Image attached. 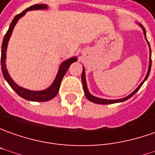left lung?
<instances>
[{
	"mask_svg": "<svg viewBox=\"0 0 155 155\" xmlns=\"http://www.w3.org/2000/svg\"><path fill=\"white\" fill-rule=\"evenodd\" d=\"M138 25H139V26L143 29V34H144V36H145V39H146V41H148L147 36H146V31H145V28L143 26V25H141V24H139V23H138ZM148 47H149V52H150V54H150V58H149V65H148V72H147V75H146V77H145V78L143 79V82L140 84V85L138 86L136 90H134L131 94H129L128 96H126V97H124V98H121V99H117V100L102 99V98H99V97H96V96L92 95V94L90 93L89 90H88V87H87V82H86V78H85V70H84V68L83 67V72H82V78H81V79H82V84H83V87H84V94H85V96H86V98L89 100V101H92V102H94V103H96V104L106 105V104H113V103H118V102H123V101H124L130 99L132 95H134V94H136L138 90H139V89L142 87V85L143 84V83L147 80V78H148V75H149L150 70H151V64H152V61H151V48H150L149 42H148Z\"/></svg>",
	"mask_w": 155,
	"mask_h": 155,
	"instance_id": "obj_1",
	"label": "left lung"
}]
</instances>
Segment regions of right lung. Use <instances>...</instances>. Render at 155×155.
I'll list each match as a JSON object with an SVG mask.
<instances>
[{
	"label": "right lung",
	"instance_id": "1",
	"mask_svg": "<svg viewBox=\"0 0 155 155\" xmlns=\"http://www.w3.org/2000/svg\"><path fill=\"white\" fill-rule=\"evenodd\" d=\"M48 6L46 4H36V5H33L31 7L25 9V11H23L21 13L18 14L13 18V20L11 23L8 31L6 33V35L4 36V39L2 41V59H1V63H2V74L4 78L6 79L8 84L11 86L12 90H14L20 97L24 98V99L27 100V101H48L49 100L54 98L58 92H59V89L61 86V83L64 76L66 73L67 70L69 69L70 65L78 61L77 57H71L68 60H65L63 61L60 65V68L58 71V73L56 75V78L54 80L53 84L47 88L46 90H30L25 89L23 87H20L12 79V78L10 77L8 71L7 70V66H6V57H7V44H8V41L11 37L13 28L15 26V25L17 24L18 19L22 18L28 11H31V10H44L47 9Z\"/></svg>",
	"mask_w": 155,
	"mask_h": 155
}]
</instances>
